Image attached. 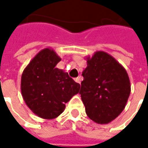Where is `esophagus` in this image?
<instances>
[{
	"label": "esophagus",
	"instance_id": "esophagus-1",
	"mask_svg": "<svg viewBox=\"0 0 148 148\" xmlns=\"http://www.w3.org/2000/svg\"><path fill=\"white\" fill-rule=\"evenodd\" d=\"M82 79V77H76L75 79H74V81H75V82H76L77 83L80 84Z\"/></svg>",
	"mask_w": 148,
	"mask_h": 148
}]
</instances>
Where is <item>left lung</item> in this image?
Wrapping results in <instances>:
<instances>
[{
    "label": "left lung",
    "instance_id": "obj_1",
    "mask_svg": "<svg viewBox=\"0 0 148 148\" xmlns=\"http://www.w3.org/2000/svg\"><path fill=\"white\" fill-rule=\"evenodd\" d=\"M86 61L79 92L86 112L97 124H109L125 108L131 93L129 77L124 66L105 51H96Z\"/></svg>",
    "mask_w": 148,
    "mask_h": 148
}]
</instances>
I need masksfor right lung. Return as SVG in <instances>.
Segmentation results:
<instances>
[{
    "label": "right lung",
    "instance_id": "obj_1",
    "mask_svg": "<svg viewBox=\"0 0 148 148\" xmlns=\"http://www.w3.org/2000/svg\"><path fill=\"white\" fill-rule=\"evenodd\" d=\"M61 58L51 48H44L25 67L21 76L22 97L39 117L52 120L64 111L67 103L79 92L80 84L67 72L55 67Z\"/></svg>",
    "mask_w": 148,
    "mask_h": 148
}]
</instances>
